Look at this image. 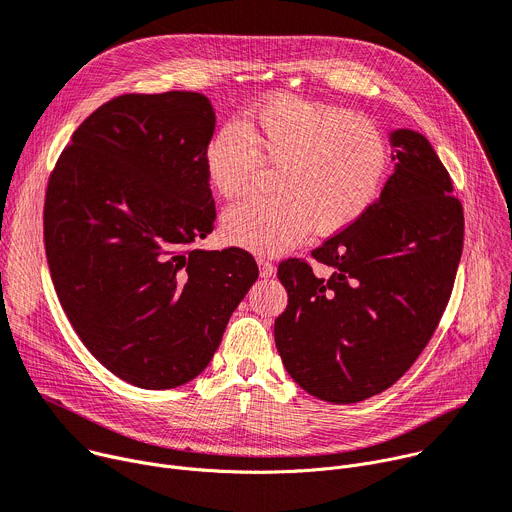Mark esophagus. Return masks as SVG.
<instances>
[{"label":"esophagus","instance_id":"esophagus-1","mask_svg":"<svg viewBox=\"0 0 512 512\" xmlns=\"http://www.w3.org/2000/svg\"><path fill=\"white\" fill-rule=\"evenodd\" d=\"M257 265H259V275L263 277V280H269L271 275H275V265L269 263L267 259L259 257V259H257Z\"/></svg>","mask_w":512,"mask_h":512}]
</instances>
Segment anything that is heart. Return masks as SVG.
I'll return each mask as SVG.
<instances>
[{
	"mask_svg": "<svg viewBox=\"0 0 512 512\" xmlns=\"http://www.w3.org/2000/svg\"><path fill=\"white\" fill-rule=\"evenodd\" d=\"M261 161L277 165L273 194L253 196L222 216L224 237L253 253H284L337 235L376 204L390 173V147L367 118L277 94L253 106L243 126L222 124L206 145L204 167L222 198L247 194Z\"/></svg>",
	"mask_w": 512,
	"mask_h": 512,
	"instance_id": "1",
	"label": "heart"
}]
</instances>
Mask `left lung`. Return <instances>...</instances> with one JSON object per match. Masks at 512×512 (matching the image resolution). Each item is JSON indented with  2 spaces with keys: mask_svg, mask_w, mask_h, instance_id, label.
<instances>
[{
  "mask_svg": "<svg viewBox=\"0 0 512 512\" xmlns=\"http://www.w3.org/2000/svg\"><path fill=\"white\" fill-rule=\"evenodd\" d=\"M394 173L376 204L312 257L280 263L288 308L273 335L308 394L353 404L384 392L421 355L449 302L463 249V208L421 132H390Z\"/></svg>",
  "mask_w": 512,
  "mask_h": 512,
  "instance_id": "left-lung-1",
  "label": "left lung"
}]
</instances>
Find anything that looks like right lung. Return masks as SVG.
I'll return each instance as SVG.
<instances>
[{"label": "right lung", "mask_w": 512, "mask_h": 512, "mask_svg": "<svg viewBox=\"0 0 512 512\" xmlns=\"http://www.w3.org/2000/svg\"><path fill=\"white\" fill-rule=\"evenodd\" d=\"M216 114L196 91L126 94L73 132L49 179L44 247L75 333L120 380L200 376L259 269L194 247L216 208L204 167Z\"/></svg>", "instance_id": "obj_1"}]
</instances>
